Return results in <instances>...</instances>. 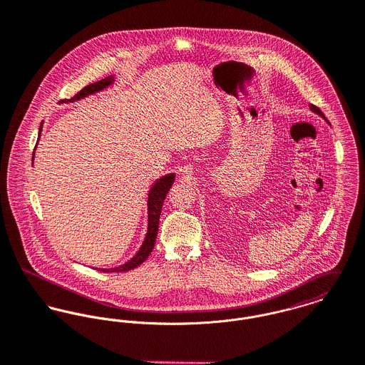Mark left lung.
<instances>
[{
  "label": "left lung",
  "mask_w": 365,
  "mask_h": 365,
  "mask_svg": "<svg viewBox=\"0 0 365 365\" xmlns=\"http://www.w3.org/2000/svg\"><path fill=\"white\" fill-rule=\"evenodd\" d=\"M309 109H311L314 113H318L319 116H322V118L324 119V115L322 113V112H321V109H319L318 106H315V105H309Z\"/></svg>",
  "instance_id": "left-lung-1"
}]
</instances>
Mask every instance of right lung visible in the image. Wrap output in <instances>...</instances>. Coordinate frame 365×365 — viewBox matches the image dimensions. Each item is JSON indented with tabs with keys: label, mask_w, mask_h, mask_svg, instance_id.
Here are the masks:
<instances>
[{
	"label": "right lung",
	"mask_w": 365,
	"mask_h": 365,
	"mask_svg": "<svg viewBox=\"0 0 365 365\" xmlns=\"http://www.w3.org/2000/svg\"><path fill=\"white\" fill-rule=\"evenodd\" d=\"M115 81V78L110 76V77H106L101 81L93 82V83H89L88 86H85L83 89H81L73 99L70 101H80L82 98L88 96V95H92V93H96L105 88H108L109 85H112ZM39 131H41L39 128ZM39 137H41V133H39ZM35 155V153H34ZM35 158V157H34ZM173 180H175V173H168L163 178H160L154 185L153 187L150 189L148 192V230H147V234H145V238H144V242L141 245V247L138 249V252L128 260L125 262L122 266L119 267H113V269H96L99 272H105V273H109V272H128L131 269H135L137 266H140L148 256L150 253L153 252L154 249V245H155V240H157V234H158V225H160V215H161V210H163V200L169 192V189L172 187L173 185Z\"/></svg>",
	"instance_id": "right-lung-1"
}]
</instances>
